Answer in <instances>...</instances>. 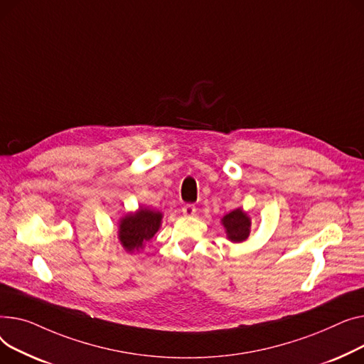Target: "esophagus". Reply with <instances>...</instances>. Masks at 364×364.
<instances>
[{
    "instance_id": "34e87169",
    "label": "esophagus",
    "mask_w": 364,
    "mask_h": 364,
    "mask_svg": "<svg viewBox=\"0 0 364 364\" xmlns=\"http://www.w3.org/2000/svg\"><path fill=\"white\" fill-rule=\"evenodd\" d=\"M196 211H197V208H196L194 204H186V205H183V208H182V213H183L185 216H194Z\"/></svg>"
}]
</instances>
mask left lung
I'll use <instances>...</instances> for the list:
<instances>
[{
	"mask_svg": "<svg viewBox=\"0 0 364 364\" xmlns=\"http://www.w3.org/2000/svg\"><path fill=\"white\" fill-rule=\"evenodd\" d=\"M226 238L233 244H241L248 240L251 232V218L241 207L229 211L220 219Z\"/></svg>",
	"mask_w": 364,
	"mask_h": 364,
	"instance_id": "1",
	"label": "left lung"
}]
</instances>
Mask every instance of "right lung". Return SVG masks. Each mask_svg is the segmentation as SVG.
<instances>
[{
	"label": "right lung",
	"instance_id": "add662e5",
	"mask_svg": "<svg viewBox=\"0 0 364 364\" xmlns=\"http://www.w3.org/2000/svg\"><path fill=\"white\" fill-rule=\"evenodd\" d=\"M163 220V213L148 207H138L119 219L117 238L126 252L134 254L144 250L145 244L153 240Z\"/></svg>",
	"mask_w": 364,
	"mask_h": 364
}]
</instances>
